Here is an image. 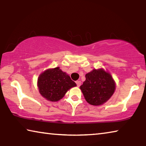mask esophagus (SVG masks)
<instances>
[{"label":"esophagus","instance_id":"esophagus-1","mask_svg":"<svg viewBox=\"0 0 146 146\" xmlns=\"http://www.w3.org/2000/svg\"><path fill=\"white\" fill-rule=\"evenodd\" d=\"M76 85H77L78 87H80L81 84H82V82L80 80H77V81H76Z\"/></svg>","mask_w":146,"mask_h":146}]
</instances>
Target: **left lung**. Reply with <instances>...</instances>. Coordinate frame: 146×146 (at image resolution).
<instances>
[{
	"label": "left lung",
	"instance_id": "left-lung-1",
	"mask_svg": "<svg viewBox=\"0 0 146 146\" xmlns=\"http://www.w3.org/2000/svg\"><path fill=\"white\" fill-rule=\"evenodd\" d=\"M86 78L80 89L89 104L102 105L114 93L115 82L111 74L104 69H93L86 74Z\"/></svg>",
	"mask_w": 146,
	"mask_h": 146
}]
</instances>
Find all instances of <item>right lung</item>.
Segmentation results:
<instances>
[{
    "instance_id": "add662e5",
    "label": "right lung",
    "mask_w": 146,
    "mask_h": 146,
    "mask_svg": "<svg viewBox=\"0 0 146 146\" xmlns=\"http://www.w3.org/2000/svg\"><path fill=\"white\" fill-rule=\"evenodd\" d=\"M38 87L40 94L50 102H58L71 88L76 86L70 76L59 67L44 71L38 78Z\"/></svg>"
}]
</instances>
